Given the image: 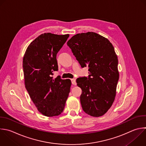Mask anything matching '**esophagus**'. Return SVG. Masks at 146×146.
<instances>
[{"label":"esophagus","mask_w":146,"mask_h":146,"mask_svg":"<svg viewBox=\"0 0 146 146\" xmlns=\"http://www.w3.org/2000/svg\"><path fill=\"white\" fill-rule=\"evenodd\" d=\"M71 82H72V84H74V85H76V80L75 79H71Z\"/></svg>","instance_id":"34e87169"}]
</instances>
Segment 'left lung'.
<instances>
[{
    "instance_id": "left-lung-1",
    "label": "left lung",
    "mask_w": 146,
    "mask_h": 146,
    "mask_svg": "<svg viewBox=\"0 0 146 146\" xmlns=\"http://www.w3.org/2000/svg\"><path fill=\"white\" fill-rule=\"evenodd\" d=\"M67 45L81 67H88V76L76 79L82 90L80 100L83 111L94 117L103 115L115 100L119 77L112 44L104 37L88 32L73 36Z\"/></svg>"
}]
</instances>
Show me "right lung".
Returning a JSON list of instances; mask_svg holds the SVG:
<instances>
[{
    "label": "right lung",
    "mask_w": 146,
    "mask_h": 146,
    "mask_svg": "<svg viewBox=\"0 0 146 146\" xmlns=\"http://www.w3.org/2000/svg\"><path fill=\"white\" fill-rule=\"evenodd\" d=\"M68 37V34H41L30 44L23 57L26 88L38 110L46 116L63 111L70 91V79L52 77L58 70L56 54Z\"/></svg>",
    "instance_id": "right-lung-1"
}]
</instances>
